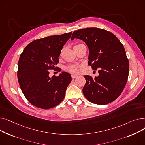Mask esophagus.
Wrapping results in <instances>:
<instances>
[{"instance_id": "34e87169", "label": "esophagus", "mask_w": 145, "mask_h": 145, "mask_svg": "<svg viewBox=\"0 0 145 145\" xmlns=\"http://www.w3.org/2000/svg\"><path fill=\"white\" fill-rule=\"evenodd\" d=\"M72 78L73 79H75L76 78H77V76L76 75H74V74H72Z\"/></svg>"}]
</instances>
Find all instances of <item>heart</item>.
<instances>
[{"mask_svg":"<svg viewBox=\"0 0 145 145\" xmlns=\"http://www.w3.org/2000/svg\"><path fill=\"white\" fill-rule=\"evenodd\" d=\"M65 70L72 74H78L80 71V68L79 66L76 65L71 64L65 67Z\"/></svg>","mask_w":145,"mask_h":145,"instance_id":"heart-1","label":"heart"}]
</instances>
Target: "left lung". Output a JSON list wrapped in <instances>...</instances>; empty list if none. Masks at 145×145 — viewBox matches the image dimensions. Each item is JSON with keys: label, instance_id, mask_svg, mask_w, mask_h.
Instances as JSON below:
<instances>
[{"label": "left lung", "instance_id": "obj_1", "mask_svg": "<svg viewBox=\"0 0 145 145\" xmlns=\"http://www.w3.org/2000/svg\"><path fill=\"white\" fill-rule=\"evenodd\" d=\"M81 39L89 49L88 65L98 69L99 76L85 75L83 93L87 100L97 105L108 104L123 92L129 76V63L123 45L110 32L97 27L74 31L71 39Z\"/></svg>", "mask_w": 145, "mask_h": 145}]
</instances>
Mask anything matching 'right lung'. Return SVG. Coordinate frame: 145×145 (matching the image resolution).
<instances>
[{
    "instance_id": "obj_1",
    "label": "right lung",
    "mask_w": 145,
    "mask_h": 145,
    "mask_svg": "<svg viewBox=\"0 0 145 145\" xmlns=\"http://www.w3.org/2000/svg\"><path fill=\"white\" fill-rule=\"evenodd\" d=\"M72 32L36 39L22 52L18 62V79L27 100L38 108L49 109L62 102L72 81L69 73L62 72L49 78L55 69L64 44Z\"/></svg>"
}]
</instances>
